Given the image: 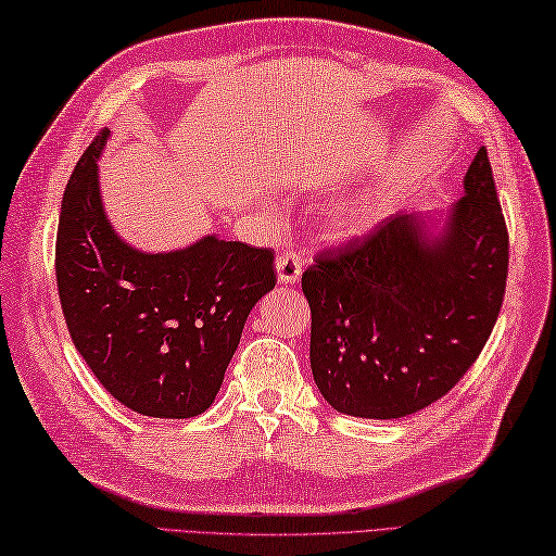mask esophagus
I'll return each instance as SVG.
<instances>
[{"mask_svg": "<svg viewBox=\"0 0 556 556\" xmlns=\"http://www.w3.org/2000/svg\"><path fill=\"white\" fill-rule=\"evenodd\" d=\"M277 277H279V285H296L303 275V263L296 253H285L277 257Z\"/></svg>", "mask_w": 556, "mask_h": 556, "instance_id": "34e87169", "label": "esophagus"}]
</instances>
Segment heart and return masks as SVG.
Segmentation results:
<instances>
[{
    "label": "heart",
    "instance_id": "b5f03b06",
    "mask_svg": "<svg viewBox=\"0 0 556 556\" xmlns=\"http://www.w3.org/2000/svg\"><path fill=\"white\" fill-rule=\"evenodd\" d=\"M382 215V198L377 193H363L344 198L329 205L327 229L334 236H358L370 231Z\"/></svg>",
    "mask_w": 556,
    "mask_h": 556
}]
</instances>
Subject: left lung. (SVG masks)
<instances>
[{"label":"left lung","instance_id":"8db88e82","mask_svg":"<svg viewBox=\"0 0 556 556\" xmlns=\"http://www.w3.org/2000/svg\"><path fill=\"white\" fill-rule=\"evenodd\" d=\"M509 233L488 150L446 212H396L303 271L311 368L353 418L392 420L434 404L485 346L502 308Z\"/></svg>","mask_w":556,"mask_h":556}]
</instances>
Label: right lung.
<instances>
[{
  "instance_id": "obj_1",
  "label": "right lung",
  "mask_w": 556,
  "mask_h": 556,
  "mask_svg": "<svg viewBox=\"0 0 556 556\" xmlns=\"http://www.w3.org/2000/svg\"><path fill=\"white\" fill-rule=\"evenodd\" d=\"M102 131L62 200L56 285L76 351L140 416L193 418L215 401L253 305L275 289L271 248L207 233L146 253L114 231L100 193Z\"/></svg>"
}]
</instances>
